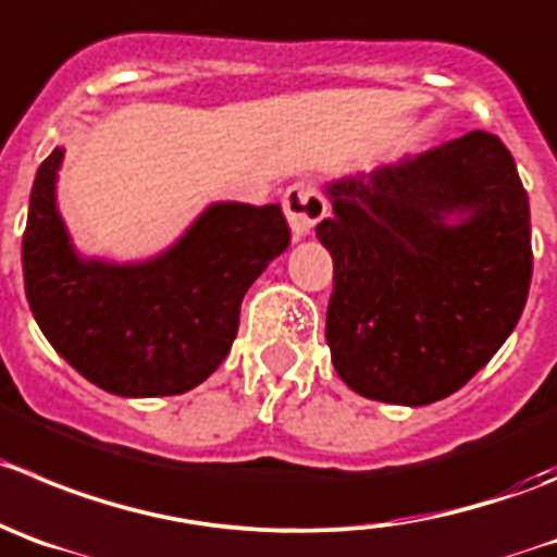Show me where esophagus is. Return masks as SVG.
Masks as SVG:
<instances>
[{"mask_svg": "<svg viewBox=\"0 0 557 557\" xmlns=\"http://www.w3.org/2000/svg\"><path fill=\"white\" fill-rule=\"evenodd\" d=\"M283 211H285V220H288L294 238H305V236H310V233H313V227L326 216V200L313 184H308V181H299V184H294L285 189Z\"/></svg>", "mask_w": 557, "mask_h": 557, "instance_id": "esophagus-1", "label": "esophagus"}]
</instances>
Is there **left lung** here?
<instances>
[{"instance_id": "8db88e82", "label": "left lung", "mask_w": 557, "mask_h": 557, "mask_svg": "<svg viewBox=\"0 0 557 557\" xmlns=\"http://www.w3.org/2000/svg\"><path fill=\"white\" fill-rule=\"evenodd\" d=\"M326 343L360 396L425 407L465 387L528 302V191L486 132L326 184Z\"/></svg>"}]
</instances>
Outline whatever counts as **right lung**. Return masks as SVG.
I'll list each match as a JSON object with an SVG mask.
<instances>
[{"label":"right lung","instance_id":"1","mask_svg":"<svg viewBox=\"0 0 557 557\" xmlns=\"http://www.w3.org/2000/svg\"><path fill=\"white\" fill-rule=\"evenodd\" d=\"M65 148L38 168L21 263L46 341L87 382L123 398L181 396L231 351L249 285L285 252L280 206L211 202L184 236L148 261L76 252L57 208Z\"/></svg>","mask_w":557,"mask_h":557}]
</instances>
